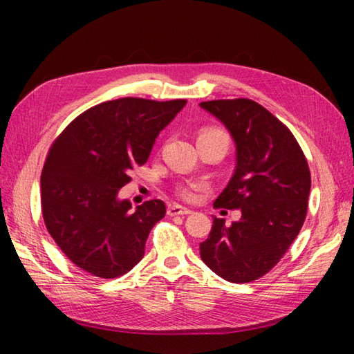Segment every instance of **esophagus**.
Instances as JSON below:
<instances>
[{"mask_svg": "<svg viewBox=\"0 0 354 354\" xmlns=\"http://www.w3.org/2000/svg\"><path fill=\"white\" fill-rule=\"evenodd\" d=\"M190 213H192L190 208H185V207L178 205V204L169 205V208H167L169 216H185V214H190Z\"/></svg>", "mask_w": 354, "mask_h": 354, "instance_id": "34e87169", "label": "esophagus"}]
</instances>
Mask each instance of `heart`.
Segmentation results:
<instances>
[{"label": "heart", "mask_w": 354, "mask_h": 354, "mask_svg": "<svg viewBox=\"0 0 354 354\" xmlns=\"http://www.w3.org/2000/svg\"><path fill=\"white\" fill-rule=\"evenodd\" d=\"M179 193H181L183 198L190 199L193 196V189H192V187H185V189H181V192H179Z\"/></svg>", "instance_id": "1"}]
</instances>
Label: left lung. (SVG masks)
Returning <instances> with one entry per match:
<instances>
[{"instance_id":"left-lung-1","label":"left lung","mask_w":354,"mask_h":354,"mask_svg":"<svg viewBox=\"0 0 354 354\" xmlns=\"http://www.w3.org/2000/svg\"><path fill=\"white\" fill-rule=\"evenodd\" d=\"M227 127L236 146V167L216 207L240 208L230 227L213 219L201 259L223 280L250 283L272 269L301 230L310 193V171L292 132L250 99L202 102Z\"/></svg>"}]
</instances>
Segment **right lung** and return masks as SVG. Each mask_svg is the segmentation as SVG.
<instances>
[{
	"instance_id": "right-lung-1",
	"label": "right lung",
	"mask_w": 354,
	"mask_h": 354,
	"mask_svg": "<svg viewBox=\"0 0 354 354\" xmlns=\"http://www.w3.org/2000/svg\"><path fill=\"white\" fill-rule=\"evenodd\" d=\"M185 104L135 97L104 102L73 120L51 146L41 176L44 222L82 270L115 278L142 259L165 205L153 199L132 208L118 192Z\"/></svg>"
}]
</instances>
